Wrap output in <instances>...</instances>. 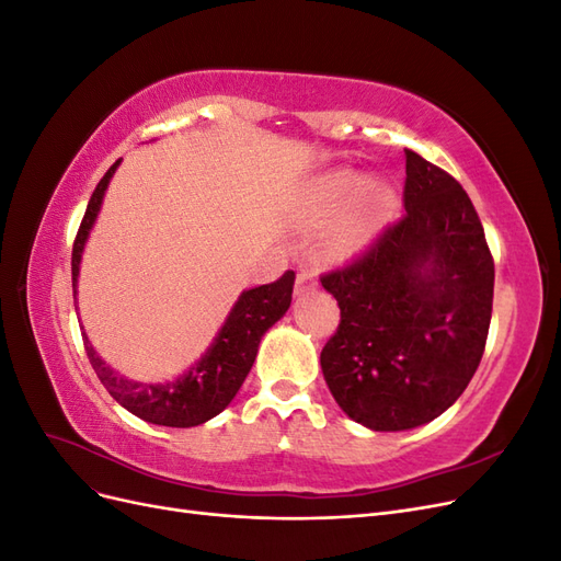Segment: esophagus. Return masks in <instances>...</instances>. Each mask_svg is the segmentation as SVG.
<instances>
[{
    "instance_id": "esophagus-1",
    "label": "esophagus",
    "mask_w": 561,
    "mask_h": 561,
    "mask_svg": "<svg viewBox=\"0 0 561 561\" xmlns=\"http://www.w3.org/2000/svg\"><path fill=\"white\" fill-rule=\"evenodd\" d=\"M318 287L316 274L313 271H299L297 280H295V295H304V293H311Z\"/></svg>"
}]
</instances>
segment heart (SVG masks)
I'll use <instances>...</instances> for the list:
<instances>
[{"label": "heart", "instance_id": "obj_1", "mask_svg": "<svg viewBox=\"0 0 561 561\" xmlns=\"http://www.w3.org/2000/svg\"><path fill=\"white\" fill-rule=\"evenodd\" d=\"M393 201V186L386 180L365 178L358 171L342 168L311 182L307 201H304V215L313 225H325L348 209L344 222L332 236V245L336 252L351 254L365 248L379 233Z\"/></svg>", "mask_w": 561, "mask_h": 561}]
</instances>
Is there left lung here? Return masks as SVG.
<instances>
[{"label":"left lung","mask_w":561,"mask_h":561,"mask_svg":"<svg viewBox=\"0 0 561 561\" xmlns=\"http://www.w3.org/2000/svg\"><path fill=\"white\" fill-rule=\"evenodd\" d=\"M404 157V217L320 280L342 309L322 377L348 419L379 433L423 426L458 400L494 301V260L463 186L416 151Z\"/></svg>","instance_id":"8db88e82"}]
</instances>
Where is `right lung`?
Segmentation results:
<instances>
[{
    "mask_svg": "<svg viewBox=\"0 0 561 561\" xmlns=\"http://www.w3.org/2000/svg\"><path fill=\"white\" fill-rule=\"evenodd\" d=\"M118 159L105 178L98 182L95 192L89 201L87 215L81 219V227L77 233V241L72 248V290H75V309H77V285H79V268H81V254L87 248L89 236L93 231L95 219L103 208V198L112 175L116 173ZM293 285L295 274L285 271V274L268 285L250 287L243 290L239 299L233 301L229 316L225 318L222 328L217 330L215 339L206 353L190 367L184 369L171 381L161 383H142L133 381L124 375H118L114 367H110L100 358L93 344L89 342L87 332H83V346L95 369L98 379L103 381L107 393L138 419L154 423V426L168 428H192L201 423L210 421L219 412L229 407V402L239 393L248 371L252 369L254 358H257V348L264 332L276 325V322L290 309L293 301Z\"/></svg>",
    "mask_w": 561,
    "mask_h": 561,
    "instance_id": "right-lung-1",
    "label": "right lung"
}]
</instances>
